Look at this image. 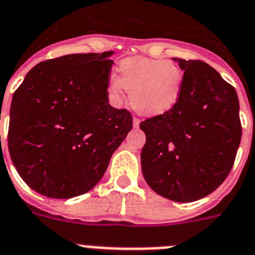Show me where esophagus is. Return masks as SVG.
<instances>
[{
  "mask_svg": "<svg viewBox=\"0 0 255 255\" xmlns=\"http://www.w3.org/2000/svg\"><path fill=\"white\" fill-rule=\"evenodd\" d=\"M138 126H140V119H138V118L134 117V118H133V127H134V128H137Z\"/></svg>",
  "mask_w": 255,
  "mask_h": 255,
  "instance_id": "esophagus-1",
  "label": "esophagus"
}]
</instances>
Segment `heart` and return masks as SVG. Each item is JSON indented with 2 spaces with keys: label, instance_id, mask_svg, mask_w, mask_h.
<instances>
[{
  "label": "heart",
  "instance_id": "obj_1",
  "mask_svg": "<svg viewBox=\"0 0 255 255\" xmlns=\"http://www.w3.org/2000/svg\"><path fill=\"white\" fill-rule=\"evenodd\" d=\"M184 72L172 61L151 58H128L118 66V76L108 83L110 98L123 102L126 89L131 105L142 115L158 117L171 111L180 101Z\"/></svg>",
  "mask_w": 255,
  "mask_h": 255
}]
</instances>
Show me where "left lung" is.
Here are the masks:
<instances>
[{
  "instance_id": "obj_1",
  "label": "left lung",
  "mask_w": 255,
  "mask_h": 255,
  "mask_svg": "<svg viewBox=\"0 0 255 255\" xmlns=\"http://www.w3.org/2000/svg\"><path fill=\"white\" fill-rule=\"evenodd\" d=\"M184 71L180 101L141 122L146 134L141 167L147 185L164 198L192 202L226 180L241 141L235 88L202 61L174 58Z\"/></svg>"
}]
</instances>
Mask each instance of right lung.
Here are the masks:
<instances>
[{
  "mask_svg": "<svg viewBox=\"0 0 255 255\" xmlns=\"http://www.w3.org/2000/svg\"><path fill=\"white\" fill-rule=\"evenodd\" d=\"M113 51L68 54L36 65L10 108L7 144L29 188L50 198L87 193L132 129V115L109 104Z\"/></svg>",
  "mask_w": 255,
  "mask_h": 255,
  "instance_id": "right-lung-1",
  "label": "right lung"
}]
</instances>
